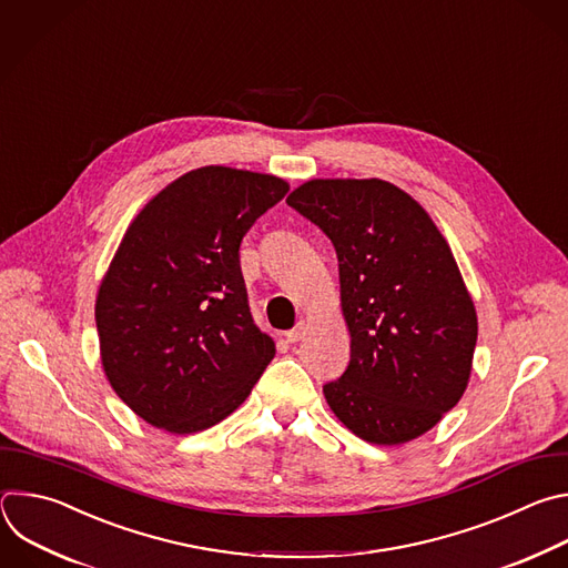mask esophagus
Wrapping results in <instances>:
<instances>
[{
  "mask_svg": "<svg viewBox=\"0 0 568 568\" xmlns=\"http://www.w3.org/2000/svg\"><path fill=\"white\" fill-rule=\"evenodd\" d=\"M304 333H306V322H297L291 331H286L284 335H286V339L288 343H300V339L304 337Z\"/></svg>",
  "mask_w": 568,
  "mask_h": 568,
  "instance_id": "esophagus-1",
  "label": "esophagus"
}]
</instances>
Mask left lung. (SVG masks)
Wrapping results in <instances>:
<instances>
[{"mask_svg":"<svg viewBox=\"0 0 568 568\" xmlns=\"http://www.w3.org/2000/svg\"><path fill=\"white\" fill-rule=\"evenodd\" d=\"M286 203L337 255L352 361L322 387L328 407L376 445L425 434L462 400L477 345V311L445 237L381 179H313Z\"/></svg>","mask_w":568,"mask_h":568,"instance_id":"obj_1","label":"left lung"}]
</instances>
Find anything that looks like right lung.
Wrapping results in <instances>:
<instances>
[{
    "instance_id": "add662e5",
    "label": "right lung",
    "mask_w": 568,
    "mask_h": 568,
    "mask_svg": "<svg viewBox=\"0 0 568 568\" xmlns=\"http://www.w3.org/2000/svg\"><path fill=\"white\" fill-rule=\"evenodd\" d=\"M288 192L273 174L205 165L130 223L95 297L104 376L150 425L192 434L233 414L275 356L248 306L240 246Z\"/></svg>"
}]
</instances>
